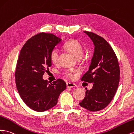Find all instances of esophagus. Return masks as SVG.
I'll return each instance as SVG.
<instances>
[{
  "mask_svg": "<svg viewBox=\"0 0 134 134\" xmlns=\"http://www.w3.org/2000/svg\"><path fill=\"white\" fill-rule=\"evenodd\" d=\"M66 86H67L68 88H73V87H75L76 85L74 83H73L67 82L66 83Z\"/></svg>",
  "mask_w": 134,
  "mask_h": 134,
  "instance_id": "34e87169",
  "label": "esophagus"
}]
</instances>
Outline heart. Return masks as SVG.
Returning a JSON list of instances; mask_svg holds the SVG:
<instances>
[{
  "instance_id": "heart-1",
  "label": "heart",
  "mask_w": 134,
  "mask_h": 134,
  "mask_svg": "<svg viewBox=\"0 0 134 134\" xmlns=\"http://www.w3.org/2000/svg\"><path fill=\"white\" fill-rule=\"evenodd\" d=\"M64 48L68 52L72 54L75 58L79 59L82 56L83 52V48L81 43L75 39H71L67 41L64 45ZM60 56V51L58 48H53L50 52V59L53 64L58 63ZM77 73V71L69 69L64 71V74L71 80H73L75 77V74Z\"/></svg>"
}]
</instances>
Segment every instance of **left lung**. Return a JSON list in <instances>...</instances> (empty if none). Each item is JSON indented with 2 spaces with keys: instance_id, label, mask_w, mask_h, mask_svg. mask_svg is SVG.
<instances>
[{
  "instance_id": "left-lung-1",
  "label": "left lung",
  "mask_w": 134,
  "mask_h": 134,
  "mask_svg": "<svg viewBox=\"0 0 134 134\" xmlns=\"http://www.w3.org/2000/svg\"><path fill=\"white\" fill-rule=\"evenodd\" d=\"M95 45L89 70L81 81L93 83L92 88H86V96L80 106L92 111L104 109L113 99L120 82V69L116 55L103 37L91 31H84Z\"/></svg>"
}]
</instances>
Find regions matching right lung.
<instances>
[{
    "label": "right lung",
    "mask_w": 134,
    "mask_h": 134,
    "mask_svg": "<svg viewBox=\"0 0 134 134\" xmlns=\"http://www.w3.org/2000/svg\"><path fill=\"white\" fill-rule=\"evenodd\" d=\"M60 41L53 34L40 32L28 39L21 49L15 70L16 87L23 102L35 111L55 106L60 94L66 89L63 79L49 83L42 78L51 66L50 52Z\"/></svg>",
    "instance_id": "right-lung-1"
}]
</instances>
